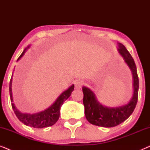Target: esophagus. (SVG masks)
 <instances>
[{"label": "esophagus", "mask_w": 150, "mask_h": 150, "mask_svg": "<svg viewBox=\"0 0 150 150\" xmlns=\"http://www.w3.org/2000/svg\"><path fill=\"white\" fill-rule=\"evenodd\" d=\"M74 85H75L76 89H80V88H81L82 85H83V83H82V81H79V80H78V81H75Z\"/></svg>", "instance_id": "34e87169"}]
</instances>
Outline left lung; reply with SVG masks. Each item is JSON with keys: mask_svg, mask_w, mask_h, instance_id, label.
<instances>
[{"mask_svg": "<svg viewBox=\"0 0 150 150\" xmlns=\"http://www.w3.org/2000/svg\"><path fill=\"white\" fill-rule=\"evenodd\" d=\"M117 50L132 71L133 94L128 104L118 107H106L98 101L95 93L91 89L83 87V104L86 119L90 124L98 126L111 128L124 122L134 111L138 100L139 77L134 61L126 47L118 43Z\"/></svg>", "mask_w": 150, "mask_h": 150, "instance_id": "left-lung-1", "label": "left lung"}]
</instances>
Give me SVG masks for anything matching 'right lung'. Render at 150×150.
<instances>
[{
  "label": "right lung",
  "instance_id": "add662e5",
  "mask_svg": "<svg viewBox=\"0 0 150 150\" xmlns=\"http://www.w3.org/2000/svg\"><path fill=\"white\" fill-rule=\"evenodd\" d=\"M30 46H28L27 48L24 49V50L22 52L21 55L18 59V61H19L21 57L23 56L26 50L29 48ZM12 77H13V74H12L11 80L9 83V94L10 98H11V106L13 108V111L15 112L16 115L18 118L20 122H22L26 126L33 127L35 128H43L46 127H49L54 125L57 121H58L59 116H60V108L62 106L63 102L71 96V92L73 91L74 85H71L68 89L63 91L58 98L56 100L54 103L51 105L50 107L46 108V110L41 111L40 112H37L34 114L29 113H23L19 111L16 108L15 104L13 103V96H12Z\"/></svg>",
  "mask_w": 150,
  "mask_h": 150
}]
</instances>
